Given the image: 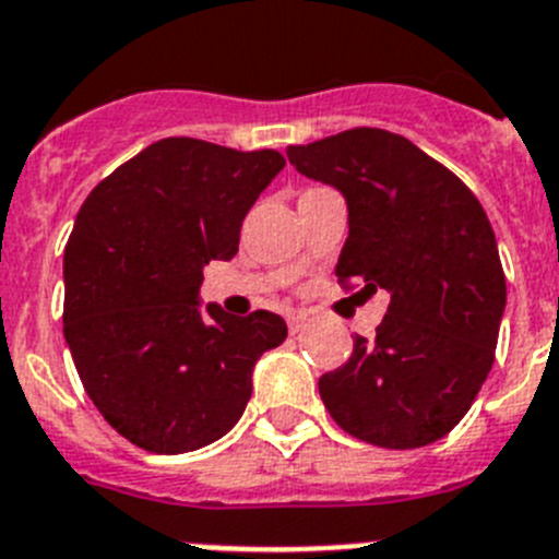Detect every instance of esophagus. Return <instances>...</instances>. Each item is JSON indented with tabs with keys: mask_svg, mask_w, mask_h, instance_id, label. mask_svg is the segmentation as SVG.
<instances>
[{
	"mask_svg": "<svg viewBox=\"0 0 559 559\" xmlns=\"http://www.w3.org/2000/svg\"><path fill=\"white\" fill-rule=\"evenodd\" d=\"M305 324H307V316L305 313L288 316V332H290V335H299V332L305 330Z\"/></svg>",
	"mask_w": 559,
	"mask_h": 559,
	"instance_id": "esophagus-1",
	"label": "esophagus"
}]
</instances>
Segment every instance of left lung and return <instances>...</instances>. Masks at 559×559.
Listing matches in <instances>:
<instances>
[{"instance_id": "obj_1", "label": "left lung", "mask_w": 559, "mask_h": 559, "mask_svg": "<svg viewBox=\"0 0 559 559\" xmlns=\"http://www.w3.org/2000/svg\"><path fill=\"white\" fill-rule=\"evenodd\" d=\"M296 171L337 188L349 238L337 283L385 288L377 337L319 380L343 432L382 449H418L452 432L488 380L507 285L483 204L416 143L355 127L288 146Z\"/></svg>"}]
</instances>
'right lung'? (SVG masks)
I'll list each match as a JSON object with an SVG mask.
<instances>
[{
	"label": "right lung",
	"mask_w": 559,
	"mask_h": 559,
	"mask_svg": "<svg viewBox=\"0 0 559 559\" xmlns=\"http://www.w3.org/2000/svg\"><path fill=\"white\" fill-rule=\"evenodd\" d=\"M285 157L163 138L105 177L63 254V335L105 421L155 454L202 449L238 424L276 313L199 310L207 260H233L240 224Z\"/></svg>",
	"instance_id": "1"
}]
</instances>
